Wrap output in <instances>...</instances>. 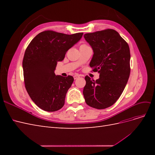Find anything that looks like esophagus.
<instances>
[{"label":"esophagus","instance_id":"34e87169","mask_svg":"<svg viewBox=\"0 0 155 155\" xmlns=\"http://www.w3.org/2000/svg\"><path fill=\"white\" fill-rule=\"evenodd\" d=\"M79 77V76H78V75H75V76H74V79H78Z\"/></svg>","mask_w":155,"mask_h":155}]
</instances>
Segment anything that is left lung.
Returning <instances> with one entry per match:
<instances>
[{
  "mask_svg": "<svg viewBox=\"0 0 155 155\" xmlns=\"http://www.w3.org/2000/svg\"><path fill=\"white\" fill-rule=\"evenodd\" d=\"M94 51L90 67L100 73L96 81L85 76L86 104L97 109L113 105L122 94L130 76V50L116 31L107 29L84 35Z\"/></svg>",
  "mask_w": 155,
  "mask_h": 155,
  "instance_id": "obj_1",
  "label": "left lung"
}]
</instances>
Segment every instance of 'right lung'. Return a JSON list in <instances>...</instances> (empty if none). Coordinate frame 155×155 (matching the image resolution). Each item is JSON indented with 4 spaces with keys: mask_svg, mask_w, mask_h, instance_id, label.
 I'll use <instances>...</instances> for the list:
<instances>
[{
    "mask_svg": "<svg viewBox=\"0 0 155 155\" xmlns=\"http://www.w3.org/2000/svg\"><path fill=\"white\" fill-rule=\"evenodd\" d=\"M83 34L44 31L28 46L22 61L25 87L40 109L54 112L63 107L74 78L56 76L54 70L58 62L62 61L67 51L81 39Z\"/></svg>",
    "mask_w": 155,
    "mask_h": 155,
    "instance_id": "right-lung-1",
    "label": "right lung"
}]
</instances>
